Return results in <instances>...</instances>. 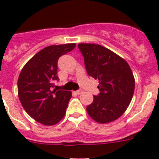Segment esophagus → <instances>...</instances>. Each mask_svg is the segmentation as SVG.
<instances>
[{"label": "esophagus", "instance_id": "esophagus-1", "mask_svg": "<svg viewBox=\"0 0 159 159\" xmlns=\"http://www.w3.org/2000/svg\"><path fill=\"white\" fill-rule=\"evenodd\" d=\"M76 93H77V94H82V93H83V90H77V91H76Z\"/></svg>", "mask_w": 159, "mask_h": 159}]
</instances>
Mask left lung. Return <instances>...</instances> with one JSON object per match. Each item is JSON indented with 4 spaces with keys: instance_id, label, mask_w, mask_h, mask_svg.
Listing matches in <instances>:
<instances>
[{
    "instance_id": "left-lung-1",
    "label": "left lung",
    "mask_w": 159,
    "mask_h": 159,
    "mask_svg": "<svg viewBox=\"0 0 159 159\" xmlns=\"http://www.w3.org/2000/svg\"><path fill=\"white\" fill-rule=\"evenodd\" d=\"M88 75L98 80L99 94L86 107L96 122L106 124L120 117L130 104L135 80L129 64L109 49L98 44L79 43Z\"/></svg>"
}]
</instances>
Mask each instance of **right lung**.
Wrapping results in <instances>:
<instances>
[{"mask_svg":"<svg viewBox=\"0 0 159 159\" xmlns=\"http://www.w3.org/2000/svg\"><path fill=\"white\" fill-rule=\"evenodd\" d=\"M75 47V43L46 47L22 68L18 80V98L24 110L37 122L54 125L65 116L72 92L54 89V82L59 81L58 59Z\"/></svg>","mask_w":159,"mask_h":159,"instance_id":"1","label":"right lung"}]
</instances>
